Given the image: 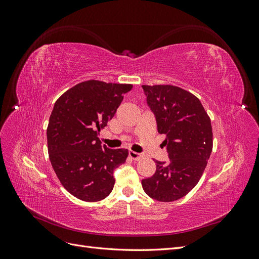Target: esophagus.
Here are the masks:
<instances>
[{
	"mask_svg": "<svg viewBox=\"0 0 259 259\" xmlns=\"http://www.w3.org/2000/svg\"><path fill=\"white\" fill-rule=\"evenodd\" d=\"M128 156H130V158H131L132 160H134V161H138V160H140V159L143 158L142 154L137 153V152H135V151H130V152H128Z\"/></svg>",
	"mask_w": 259,
	"mask_h": 259,
	"instance_id": "34e87169",
	"label": "esophagus"
}]
</instances>
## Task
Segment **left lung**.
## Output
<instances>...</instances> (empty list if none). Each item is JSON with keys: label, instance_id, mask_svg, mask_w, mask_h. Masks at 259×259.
Segmentation results:
<instances>
[{"label": "left lung", "instance_id": "1", "mask_svg": "<svg viewBox=\"0 0 259 259\" xmlns=\"http://www.w3.org/2000/svg\"><path fill=\"white\" fill-rule=\"evenodd\" d=\"M158 132L165 135L169 161H155L152 177L142 180L149 197L160 202L182 199L197 186L213 149L210 119L201 101L174 85H143Z\"/></svg>", "mask_w": 259, "mask_h": 259}]
</instances>
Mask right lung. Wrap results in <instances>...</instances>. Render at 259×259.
<instances>
[{
    "label": "right lung",
    "instance_id": "add662e5",
    "mask_svg": "<svg viewBox=\"0 0 259 259\" xmlns=\"http://www.w3.org/2000/svg\"><path fill=\"white\" fill-rule=\"evenodd\" d=\"M132 89V84L90 80L55 103L46 132L49 155L59 182L73 197L97 202L111 193L113 169L126 161L128 150L101 146L97 136Z\"/></svg>",
    "mask_w": 259,
    "mask_h": 259
}]
</instances>
